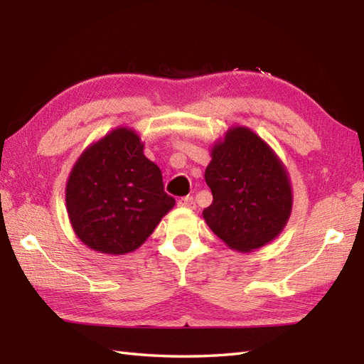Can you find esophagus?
<instances>
[{
    "label": "esophagus",
    "instance_id": "34e87169",
    "mask_svg": "<svg viewBox=\"0 0 364 364\" xmlns=\"http://www.w3.org/2000/svg\"><path fill=\"white\" fill-rule=\"evenodd\" d=\"M178 206L180 208H188V210H194L196 208V200L194 197H181L180 200H178Z\"/></svg>",
    "mask_w": 364,
    "mask_h": 364
}]
</instances>
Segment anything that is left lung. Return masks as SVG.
Listing matches in <instances>:
<instances>
[{
  "label": "left lung",
  "mask_w": 364,
  "mask_h": 364,
  "mask_svg": "<svg viewBox=\"0 0 364 364\" xmlns=\"http://www.w3.org/2000/svg\"><path fill=\"white\" fill-rule=\"evenodd\" d=\"M205 181L213 203L203 219L230 249L249 253L282 233L292 211L289 173L277 153L247 127L214 142Z\"/></svg>",
  "instance_id": "1"
}]
</instances>
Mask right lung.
<instances>
[{
  "instance_id": "1",
  "label": "right lung",
  "mask_w": 364,
  "mask_h": 364,
  "mask_svg": "<svg viewBox=\"0 0 364 364\" xmlns=\"http://www.w3.org/2000/svg\"><path fill=\"white\" fill-rule=\"evenodd\" d=\"M75 235L89 249L125 255L139 249L175 206L159 167L144 154L133 128L119 127L90 144L65 186Z\"/></svg>"
}]
</instances>
